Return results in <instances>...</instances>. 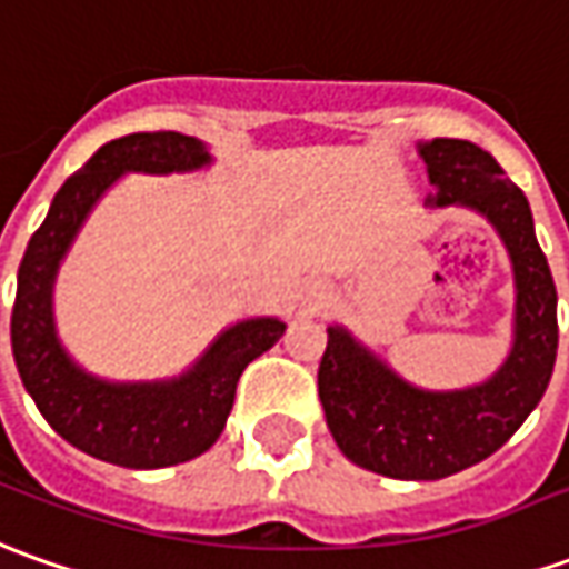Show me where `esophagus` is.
<instances>
[{"mask_svg": "<svg viewBox=\"0 0 569 569\" xmlns=\"http://www.w3.org/2000/svg\"><path fill=\"white\" fill-rule=\"evenodd\" d=\"M327 292L320 289V286H315V289H308V296H305V305H308V311H320V308H327Z\"/></svg>", "mask_w": 569, "mask_h": 569, "instance_id": "1", "label": "esophagus"}]
</instances>
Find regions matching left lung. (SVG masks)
Instances as JSON below:
<instances>
[{
	"label": "left lung",
	"instance_id": "left-lung-1",
	"mask_svg": "<svg viewBox=\"0 0 569 569\" xmlns=\"http://www.w3.org/2000/svg\"><path fill=\"white\" fill-rule=\"evenodd\" d=\"M436 196L427 208H467L496 227L513 270L511 349L489 380L420 389L342 323L327 327L317 392L351 463L392 479H442L486 461L542 401L558 358V292L527 196L467 139L417 142Z\"/></svg>",
	"mask_w": 569,
	"mask_h": 569
}]
</instances>
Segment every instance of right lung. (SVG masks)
Returning <instances> with one entry per match:
<instances>
[{
	"label": "right lung",
	"mask_w": 569,
	"mask_h": 569,
	"mask_svg": "<svg viewBox=\"0 0 569 569\" xmlns=\"http://www.w3.org/2000/svg\"><path fill=\"white\" fill-rule=\"evenodd\" d=\"M211 161L202 139L171 130L111 139L64 180L27 242L11 308L14 365L46 423L99 461L154 470L199 458L227 427L242 370L286 330L280 317L236 320L196 365L168 380H102L61 346L52 308L58 268L99 199L123 173H192Z\"/></svg>",
	"instance_id": "1"
}]
</instances>
